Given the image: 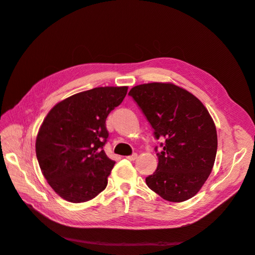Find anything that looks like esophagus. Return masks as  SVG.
Wrapping results in <instances>:
<instances>
[{
	"instance_id": "1",
	"label": "esophagus",
	"mask_w": 255,
	"mask_h": 255,
	"mask_svg": "<svg viewBox=\"0 0 255 255\" xmlns=\"http://www.w3.org/2000/svg\"><path fill=\"white\" fill-rule=\"evenodd\" d=\"M127 158H128V159H129V160H135V159L137 158V154H136V153H134L133 155H130V156H127Z\"/></svg>"
}]
</instances>
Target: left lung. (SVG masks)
Segmentation results:
<instances>
[{
  "mask_svg": "<svg viewBox=\"0 0 255 255\" xmlns=\"http://www.w3.org/2000/svg\"><path fill=\"white\" fill-rule=\"evenodd\" d=\"M128 95L157 139H165L146 185L167 201H186L198 194L214 167L218 139L212 116L196 96L172 83L137 85Z\"/></svg>",
  "mask_w": 255,
  "mask_h": 255,
  "instance_id": "1",
  "label": "left lung"
}]
</instances>
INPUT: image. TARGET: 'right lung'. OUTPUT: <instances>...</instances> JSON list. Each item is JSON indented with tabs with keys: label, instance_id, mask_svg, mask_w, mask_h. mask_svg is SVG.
<instances>
[{
	"label": "right lung",
	"instance_id": "1",
	"mask_svg": "<svg viewBox=\"0 0 255 255\" xmlns=\"http://www.w3.org/2000/svg\"><path fill=\"white\" fill-rule=\"evenodd\" d=\"M127 94L128 86L82 91L45 116L36 137V155L45 180L66 201L86 202L106 188L116 161L103 150L109 137L105 121Z\"/></svg>",
	"mask_w": 255,
	"mask_h": 255
}]
</instances>
